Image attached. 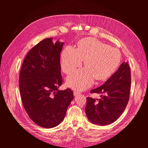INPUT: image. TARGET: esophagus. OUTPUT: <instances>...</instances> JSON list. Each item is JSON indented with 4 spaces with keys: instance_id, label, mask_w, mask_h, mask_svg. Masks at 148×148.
Returning <instances> with one entry per match:
<instances>
[{
    "instance_id": "esophagus-1",
    "label": "esophagus",
    "mask_w": 148,
    "mask_h": 148,
    "mask_svg": "<svg viewBox=\"0 0 148 148\" xmlns=\"http://www.w3.org/2000/svg\"><path fill=\"white\" fill-rule=\"evenodd\" d=\"M80 93H81V92H80L78 91H77V90H75V91H73V94H74V96H78V95H79Z\"/></svg>"
}]
</instances>
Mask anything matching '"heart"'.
I'll use <instances>...</instances> for the list:
<instances>
[{
	"label": "heart",
	"instance_id": "obj_1",
	"mask_svg": "<svg viewBox=\"0 0 148 148\" xmlns=\"http://www.w3.org/2000/svg\"><path fill=\"white\" fill-rule=\"evenodd\" d=\"M122 55L118 49L95 38H86L80 41L78 49L67 46L62 53L61 66L64 72L70 74L82 65L85 68L78 70L67 78L71 88L85 89L92 84L95 78L101 81L108 78L117 69Z\"/></svg>",
	"mask_w": 148,
	"mask_h": 148
}]
</instances>
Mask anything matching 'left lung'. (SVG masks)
Listing matches in <instances>:
<instances>
[{"label":"left lung","instance_id":"obj_1","mask_svg":"<svg viewBox=\"0 0 148 148\" xmlns=\"http://www.w3.org/2000/svg\"><path fill=\"white\" fill-rule=\"evenodd\" d=\"M130 88V69L127 62H123L104 84L91 90V93L102 95L99 99L86 98L85 112L89 120L99 125L114 122L126 108Z\"/></svg>","mask_w":148,"mask_h":148}]
</instances>
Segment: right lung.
Returning <instances> with one entry per match:
<instances>
[{
	"mask_svg": "<svg viewBox=\"0 0 148 148\" xmlns=\"http://www.w3.org/2000/svg\"><path fill=\"white\" fill-rule=\"evenodd\" d=\"M44 39L28 52L21 65L19 88L23 106L33 122L51 128L64 120L71 101V89L60 91L63 83L60 55L64 42Z\"/></svg>",
	"mask_w": 148,
	"mask_h": 148,
	"instance_id": "right-lung-1",
	"label": "right lung"
}]
</instances>
